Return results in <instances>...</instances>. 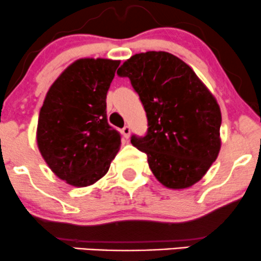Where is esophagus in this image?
I'll return each mask as SVG.
<instances>
[{
	"label": "esophagus",
	"mask_w": 261,
	"mask_h": 261,
	"mask_svg": "<svg viewBox=\"0 0 261 261\" xmlns=\"http://www.w3.org/2000/svg\"><path fill=\"white\" fill-rule=\"evenodd\" d=\"M130 133H131V130H130V127H128V126L122 127L121 134H122V136L125 137V139H128V137H130Z\"/></svg>",
	"instance_id": "esophagus-1"
}]
</instances>
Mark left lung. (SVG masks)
<instances>
[{
  "instance_id": "left-lung-1",
  "label": "left lung",
  "mask_w": 261,
  "mask_h": 261,
  "mask_svg": "<svg viewBox=\"0 0 261 261\" xmlns=\"http://www.w3.org/2000/svg\"><path fill=\"white\" fill-rule=\"evenodd\" d=\"M139 93L148 120L131 143L147 155L158 181L173 190L196 184L221 149V109L190 66L173 54H136L118 70Z\"/></svg>"
}]
</instances>
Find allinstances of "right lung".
Returning a JSON list of instances; mask_svg holds the SVG:
<instances>
[{"mask_svg": "<svg viewBox=\"0 0 261 261\" xmlns=\"http://www.w3.org/2000/svg\"><path fill=\"white\" fill-rule=\"evenodd\" d=\"M120 60L80 59L47 91L39 113L37 145L58 178L85 188L103 178L120 149L107 120V93Z\"/></svg>", "mask_w": 261, "mask_h": 261, "instance_id": "right-lung-1", "label": "right lung"}]
</instances>
